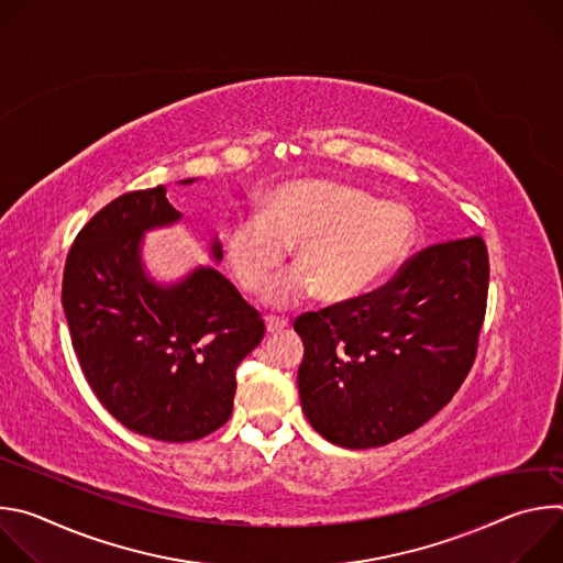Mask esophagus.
I'll use <instances>...</instances> for the list:
<instances>
[{
  "label": "esophagus",
  "mask_w": 563,
  "mask_h": 563,
  "mask_svg": "<svg viewBox=\"0 0 563 563\" xmlns=\"http://www.w3.org/2000/svg\"><path fill=\"white\" fill-rule=\"evenodd\" d=\"M265 325H267V332H269V334H278V332H283V330L289 325V320H287V318H280V316H269V318L265 320Z\"/></svg>",
  "instance_id": "obj_1"
}]
</instances>
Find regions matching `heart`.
Segmentation results:
<instances>
[{"mask_svg": "<svg viewBox=\"0 0 563 563\" xmlns=\"http://www.w3.org/2000/svg\"><path fill=\"white\" fill-rule=\"evenodd\" d=\"M415 243L417 218L406 205L339 180L298 178L224 231V261L240 289L258 291L296 245L300 267L267 287V305L287 307L316 289L325 302H347L394 274Z\"/></svg>", "mask_w": 563, "mask_h": 563, "instance_id": "obj_1", "label": "heart"}]
</instances>
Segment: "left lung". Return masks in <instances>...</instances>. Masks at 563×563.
<instances>
[{"label":"left lung","instance_id":"left-lung-1","mask_svg":"<svg viewBox=\"0 0 563 563\" xmlns=\"http://www.w3.org/2000/svg\"><path fill=\"white\" fill-rule=\"evenodd\" d=\"M481 235L432 245L383 287L296 318L300 404L328 441L365 450L430 421L465 380L488 300Z\"/></svg>","mask_w":563,"mask_h":563}]
</instances>
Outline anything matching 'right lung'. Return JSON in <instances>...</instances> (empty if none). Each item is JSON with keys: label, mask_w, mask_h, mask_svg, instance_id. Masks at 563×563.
Here are the masks:
<instances>
[{"label": "right lung", "mask_w": 563, "mask_h": 563, "mask_svg": "<svg viewBox=\"0 0 563 563\" xmlns=\"http://www.w3.org/2000/svg\"><path fill=\"white\" fill-rule=\"evenodd\" d=\"M180 218L163 185L115 198L77 233L62 280L73 350L93 394L124 428L167 443L227 423L235 367L265 336L261 313L213 267L174 285L146 276L144 231ZM211 256L222 258L218 240Z\"/></svg>", "instance_id": "obj_1"}]
</instances>
